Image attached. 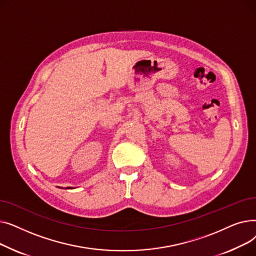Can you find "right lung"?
<instances>
[{"label": "right lung", "mask_w": 256, "mask_h": 256, "mask_svg": "<svg viewBox=\"0 0 256 256\" xmlns=\"http://www.w3.org/2000/svg\"><path fill=\"white\" fill-rule=\"evenodd\" d=\"M67 189H72V188H67Z\"/></svg>", "instance_id": "right-lung-1"}]
</instances>
